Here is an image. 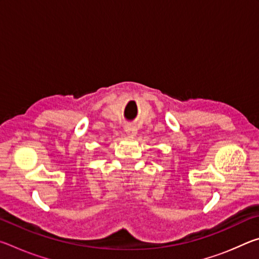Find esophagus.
Wrapping results in <instances>:
<instances>
[{
    "mask_svg": "<svg viewBox=\"0 0 259 259\" xmlns=\"http://www.w3.org/2000/svg\"><path fill=\"white\" fill-rule=\"evenodd\" d=\"M124 130H125V134L130 136V137H135V136L137 135V128H136V126L133 125V124L125 125Z\"/></svg>",
    "mask_w": 259,
    "mask_h": 259,
    "instance_id": "esophagus-1",
    "label": "esophagus"
}]
</instances>
